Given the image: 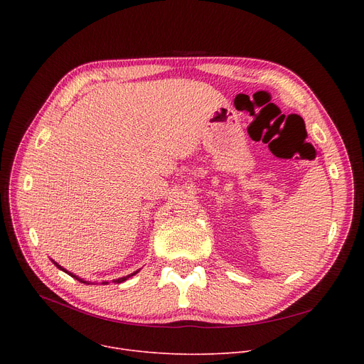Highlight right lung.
<instances>
[{"label":"right lung","mask_w":364,"mask_h":364,"mask_svg":"<svg viewBox=\"0 0 364 364\" xmlns=\"http://www.w3.org/2000/svg\"><path fill=\"white\" fill-rule=\"evenodd\" d=\"M53 264H54V265H57V269H60L62 272H66V273H68V274H69L70 277H73V279H76V280H80L81 283H88L87 280H84V279H80L78 276H75V274L69 273L68 270H65V269H63V267H62V265H59V264H57V262H54V261H53ZM137 273H139V270H137V272H134V273H131V274H128V276H125V277H119V279H117V280H113V282H114V283H122V282H125L127 279H129L131 276H134V274H137ZM106 283H109V282H103V284H106Z\"/></svg>","instance_id":"right-lung-1"}]
</instances>
